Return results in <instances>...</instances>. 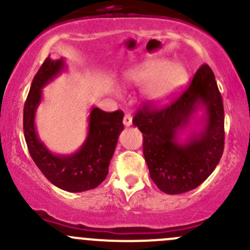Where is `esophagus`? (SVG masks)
<instances>
[{
    "mask_svg": "<svg viewBox=\"0 0 250 250\" xmlns=\"http://www.w3.org/2000/svg\"><path fill=\"white\" fill-rule=\"evenodd\" d=\"M123 125H125V127H129L130 125H132V115L130 113H125V117H123Z\"/></svg>",
    "mask_w": 250,
    "mask_h": 250,
    "instance_id": "obj_1",
    "label": "esophagus"
}]
</instances>
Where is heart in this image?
<instances>
[{
	"mask_svg": "<svg viewBox=\"0 0 250 250\" xmlns=\"http://www.w3.org/2000/svg\"><path fill=\"white\" fill-rule=\"evenodd\" d=\"M186 78V70L181 65H172L167 59H150L128 74V80L134 84H146V99L155 104L172 99Z\"/></svg>",
	"mask_w": 250,
	"mask_h": 250,
	"instance_id": "obj_1",
	"label": "heart"
}]
</instances>
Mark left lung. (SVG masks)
Returning <instances> with one entry per match:
<instances>
[{
    "label": "left lung",
    "mask_w": 250,
    "mask_h": 250,
    "mask_svg": "<svg viewBox=\"0 0 250 250\" xmlns=\"http://www.w3.org/2000/svg\"><path fill=\"white\" fill-rule=\"evenodd\" d=\"M200 107L206 110L204 130L179 144L177 132ZM133 125L143 133L144 157L161 191L178 195L200 186L218 166L225 141L223 99L210 67L203 64L172 104L160 109L144 104Z\"/></svg>",
    "instance_id": "1"
}]
</instances>
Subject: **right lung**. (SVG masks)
Returning a JSON list of instances; mask_svg holds the SVG:
<instances>
[{
    "label": "right lung",
    "instance_id": "add662e5",
    "mask_svg": "<svg viewBox=\"0 0 250 250\" xmlns=\"http://www.w3.org/2000/svg\"><path fill=\"white\" fill-rule=\"evenodd\" d=\"M64 60L48 57L32 80L24 105V135L30 156L48 180L62 190L82 192L95 188L109 173V165L123 130V112L93 107L88 135L82 147L72 155H54L43 145L35 129V113L42 98V88L64 70Z\"/></svg>",
    "mask_w": 250,
    "mask_h": 250
}]
</instances>
